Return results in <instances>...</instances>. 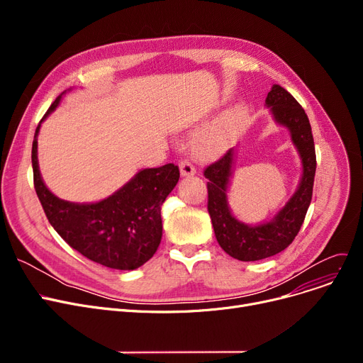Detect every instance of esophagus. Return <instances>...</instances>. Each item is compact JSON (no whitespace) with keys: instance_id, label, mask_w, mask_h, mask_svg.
Returning a JSON list of instances; mask_svg holds the SVG:
<instances>
[{"instance_id":"esophagus-1","label":"esophagus","mask_w":363,"mask_h":363,"mask_svg":"<svg viewBox=\"0 0 363 363\" xmlns=\"http://www.w3.org/2000/svg\"><path fill=\"white\" fill-rule=\"evenodd\" d=\"M179 169H181V175L182 177H193V175H196V167L189 160H181Z\"/></svg>"}]
</instances>
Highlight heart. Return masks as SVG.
Listing matches in <instances>:
<instances>
[{
    "label": "heart",
    "mask_w": 363,
    "mask_h": 363,
    "mask_svg": "<svg viewBox=\"0 0 363 363\" xmlns=\"http://www.w3.org/2000/svg\"><path fill=\"white\" fill-rule=\"evenodd\" d=\"M242 119V110L234 108L225 113L215 123L201 132L196 141V150L201 156H215L233 141Z\"/></svg>",
    "instance_id": "obj_1"
}]
</instances>
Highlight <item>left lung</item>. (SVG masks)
Listing matches in <instances>:
<instances>
[{"mask_svg": "<svg viewBox=\"0 0 363 363\" xmlns=\"http://www.w3.org/2000/svg\"><path fill=\"white\" fill-rule=\"evenodd\" d=\"M266 106L271 107L275 122L290 130L303 166L297 191L275 218L260 225H247L231 213L226 189L233 174L234 148L204 169V177L208 179L207 211L216 240L225 253L241 262L266 259L287 249L300 231L313 191L316 155L308 114L293 95L279 85H274L268 92Z\"/></svg>", "mask_w": 363, "mask_h": 363, "instance_id": "obj_1", "label": "left lung"}]
</instances>
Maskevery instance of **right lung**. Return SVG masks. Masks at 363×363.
I'll return each instance as SVG.
<instances>
[{"instance_id":"1","label":"right lung","mask_w":363,"mask_h":363,"mask_svg":"<svg viewBox=\"0 0 363 363\" xmlns=\"http://www.w3.org/2000/svg\"><path fill=\"white\" fill-rule=\"evenodd\" d=\"M65 94V92H63ZM55 99L35 130L33 185L48 222L82 256L119 271H133L156 253L162 240V204L179 179V167L167 163L143 169L110 197L89 204L60 200L45 186L38 167V132L55 110Z\"/></svg>"}]
</instances>
